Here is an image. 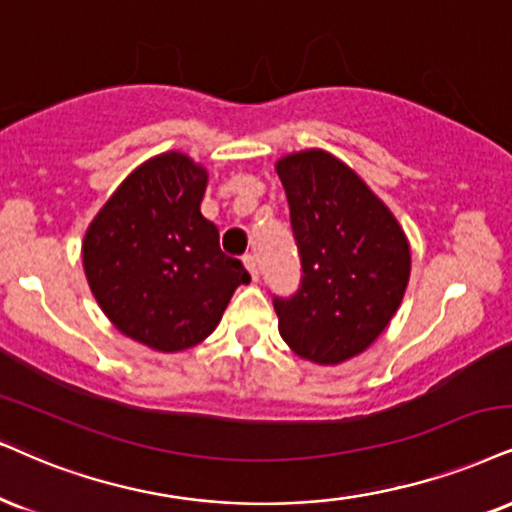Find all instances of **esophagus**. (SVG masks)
<instances>
[{"label": "esophagus", "mask_w": 512, "mask_h": 512, "mask_svg": "<svg viewBox=\"0 0 512 512\" xmlns=\"http://www.w3.org/2000/svg\"><path fill=\"white\" fill-rule=\"evenodd\" d=\"M244 266H246V270H249V273H251V277H254V280H258V263H256V256H244Z\"/></svg>", "instance_id": "obj_1"}]
</instances>
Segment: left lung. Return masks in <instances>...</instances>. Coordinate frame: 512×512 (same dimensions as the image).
I'll list each match as a JSON object with an SVG mask.
<instances>
[{
    "label": "left lung",
    "mask_w": 512,
    "mask_h": 512,
    "mask_svg": "<svg viewBox=\"0 0 512 512\" xmlns=\"http://www.w3.org/2000/svg\"><path fill=\"white\" fill-rule=\"evenodd\" d=\"M301 256V285L275 296L280 334L306 361L337 365L368 349L401 306L410 246L394 213L323 149L275 163Z\"/></svg>",
    "instance_id": "1"
}]
</instances>
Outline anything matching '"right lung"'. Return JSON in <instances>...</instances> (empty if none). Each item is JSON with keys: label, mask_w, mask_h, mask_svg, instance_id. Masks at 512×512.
<instances>
[{"label": "right lung", "mask_w": 512, "mask_h": 512, "mask_svg": "<svg viewBox=\"0 0 512 512\" xmlns=\"http://www.w3.org/2000/svg\"><path fill=\"white\" fill-rule=\"evenodd\" d=\"M206 182V168L166 151L132 170L85 232L82 266L94 299L125 337L149 349L204 342L235 289L251 280L201 216Z\"/></svg>", "instance_id": "right-lung-1"}]
</instances>
